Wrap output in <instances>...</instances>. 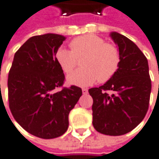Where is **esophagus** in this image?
Masks as SVG:
<instances>
[{
	"instance_id": "1",
	"label": "esophagus",
	"mask_w": 159,
	"mask_h": 159,
	"mask_svg": "<svg viewBox=\"0 0 159 159\" xmlns=\"http://www.w3.org/2000/svg\"><path fill=\"white\" fill-rule=\"evenodd\" d=\"M82 91H83V93H84V94H87V93H88V89H86V88H83Z\"/></svg>"
}]
</instances>
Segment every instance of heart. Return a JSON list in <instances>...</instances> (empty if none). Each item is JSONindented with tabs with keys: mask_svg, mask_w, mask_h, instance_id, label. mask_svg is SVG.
Segmentation results:
<instances>
[{
	"mask_svg": "<svg viewBox=\"0 0 159 159\" xmlns=\"http://www.w3.org/2000/svg\"><path fill=\"white\" fill-rule=\"evenodd\" d=\"M70 49L59 48L55 53L56 61L66 74L72 72L78 64V59L86 55L83 61L84 67L77 69L67 77L72 84L88 86L98 80L105 83L114 76L120 66L118 48L97 35L84 34L73 39Z\"/></svg>",
	"mask_w": 159,
	"mask_h": 159,
	"instance_id": "1",
	"label": "heart"
}]
</instances>
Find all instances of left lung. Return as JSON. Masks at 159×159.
<instances>
[{
	"mask_svg": "<svg viewBox=\"0 0 159 159\" xmlns=\"http://www.w3.org/2000/svg\"><path fill=\"white\" fill-rule=\"evenodd\" d=\"M110 35L120 52V66L112 78L89 89V93L93 100V127L100 134L117 136L134 130L145 117L151 80L147 58L137 45L118 33Z\"/></svg>",
	"mask_w": 159,
	"mask_h": 159,
	"instance_id": "obj_1",
	"label": "left lung"
}]
</instances>
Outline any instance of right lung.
I'll return each mask as SVG.
<instances>
[{
    "label": "right lung",
    "instance_id": "right-lung-1",
    "mask_svg": "<svg viewBox=\"0 0 159 159\" xmlns=\"http://www.w3.org/2000/svg\"><path fill=\"white\" fill-rule=\"evenodd\" d=\"M65 39L55 34L29 38L15 53L9 72L11 114L27 133L42 139L66 133L69 112L83 93L75 85L63 87L65 75L55 53Z\"/></svg>",
    "mask_w": 159,
    "mask_h": 159
}]
</instances>
